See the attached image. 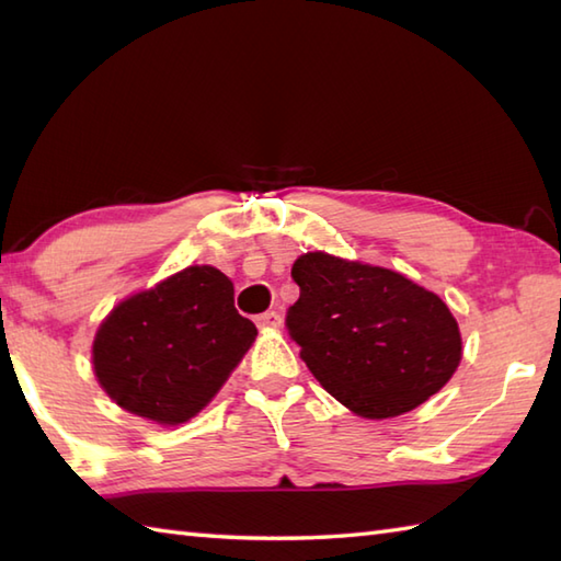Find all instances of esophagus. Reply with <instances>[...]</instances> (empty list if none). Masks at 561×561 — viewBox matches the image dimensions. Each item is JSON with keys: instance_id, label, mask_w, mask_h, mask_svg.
Wrapping results in <instances>:
<instances>
[{"instance_id": "esophagus-1", "label": "esophagus", "mask_w": 561, "mask_h": 561, "mask_svg": "<svg viewBox=\"0 0 561 561\" xmlns=\"http://www.w3.org/2000/svg\"><path fill=\"white\" fill-rule=\"evenodd\" d=\"M257 328H279L282 325V316L277 311H267L255 318Z\"/></svg>"}]
</instances>
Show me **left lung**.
<instances>
[{
	"label": "left lung",
	"instance_id": "obj_1",
	"mask_svg": "<svg viewBox=\"0 0 561 561\" xmlns=\"http://www.w3.org/2000/svg\"><path fill=\"white\" fill-rule=\"evenodd\" d=\"M299 301L287 330L332 398L366 420L414 410L456 374L462 342L434 291L400 272L306 253L294 262Z\"/></svg>",
	"mask_w": 561,
	"mask_h": 561
}]
</instances>
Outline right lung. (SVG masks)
Here are the masks:
<instances>
[{"label": "right lung", "mask_w": 561, "mask_h": 561, "mask_svg": "<svg viewBox=\"0 0 561 561\" xmlns=\"http://www.w3.org/2000/svg\"><path fill=\"white\" fill-rule=\"evenodd\" d=\"M255 335L231 279L193 265L113 308L93 340V371L123 410L175 426L207 408Z\"/></svg>", "instance_id": "1"}]
</instances>
